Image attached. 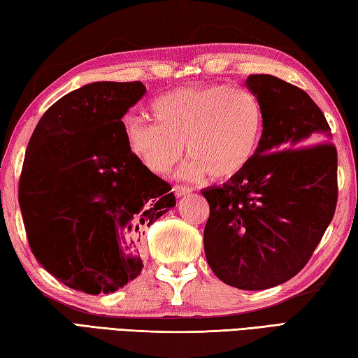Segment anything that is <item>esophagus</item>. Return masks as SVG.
I'll list each match as a JSON object with an SVG mask.
<instances>
[{
	"label": "esophagus",
	"instance_id": "obj_1",
	"mask_svg": "<svg viewBox=\"0 0 358 358\" xmlns=\"http://www.w3.org/2000/svg\"><path fill=\"white\" fill-rule=\"evenodd\" d=\"M191 192H192V187H189V186H183V185H175L173 186V194L177 196H185V195L191 194Z\"/></svg>",
	"mask_w": 358,
	"mask_h": 358
}]
</instances>
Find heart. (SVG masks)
Instances as JSON below:
<instances>
[{"label":"heart","mask_w":358,"mask_h":358,"mask_svg":"<svg viewBox=\"0 0 358 358\" xmlns=\"http://www.w3.org/2000/svg\"><path fill=\"white\" fill-rule=\"evenodd\" d=\"M154 124L132 121L126 127L129 149L155 175L169 172L186 148L183 173L199 178L209 173L226 180L254 158L263 134V108L248 89L204 85L177 89L149 106Z\"/></svg>","instance_id":"obj_1"}]
</instances>
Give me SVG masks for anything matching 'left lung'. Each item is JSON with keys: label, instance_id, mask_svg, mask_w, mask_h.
I'll list each match as a JSON object with an SVG mask.
<instances>
[{"label": "left lung", "instance_id": "8db88e82", "mask_svg": "<svg viewBox=\"0 0 358 358\" xmlns=\"http://www.w3.org/2000/svg\"><path fill=\"white\" fill-rule=\"evenodd\" d=\"M263 134L249 164L201 191L210 214L204 254L226 285L260 291L305 268L337 206V149L323 112L305 90L273 75H249Z\"/></svg>", "mask_w": 358, "mask_h": 358}]
</instances>
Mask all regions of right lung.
I'll list each match as a JSON object with an SVG mask.
<instances>
[{
  "instance_id": "right-lung-1",
  "label": "right lung",
  "mask_w": 358,
  "mask_h": 358,
  "mask_svg": "<svg viewBox=\"0 0 358 358\" xmlns=\"http://www.w3.org/2000/svg\"><path fill=\"white\" fill-rule=\"evenodd\" d=\"M141 81H98L44 112L30 136L18 201L30 250L66 286L109 294L140 275L144 232L175 206L171 185L138 163L121 118Z\"/></svg>"
}]
</instances>
